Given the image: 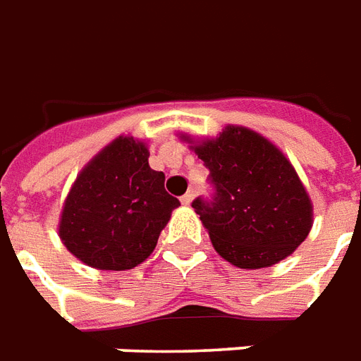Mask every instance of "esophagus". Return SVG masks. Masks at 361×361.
<instances>
[{
  "label": "esophagus",
  "instance_id": "1",
  "mask_svg": "<svg viewBox=\"0 0 361 361\" xmlns=\"http://www.w3.org/2000/svg\"><path fill=\"white\" fill-rule=\"evenodd\" d=\"M181 200V204H183V206H191V202L192 200H195V189H191V191H187L185 195H183V197L180 198Z\"/></svg>",
  "mask_w": 361,
  "mask_h": 361
}]
</instances>
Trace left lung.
I'll use <instances>...</instances> for the list:
<instances>
[{"label": "left lung", "mask_w": 361, "mask_h": 361, "mask_svg": "<svg viewBox=\"0 0 361 361\" xmlns=\"http://www.w3.org/2000/svg\"><path fill=\"white\" fill-rule=\"evenodd\" d=\"M180 138L209 170L214 200L197 198L192 208L226 262L269 268L302 245L313 226V202L274 142L241 125H226L215 138Z\"/></svg>", "instance_id": "obj_1"}]
</instances>
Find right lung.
<instances>
[{
    "instance_id": "obj_1",
    "label": "right lung",
    "mask_w": 361,
    "mask_h": 361,
    "mask_svg": "<svg viewBox=\"0 0 361 361\" xmlns=\"http://www.w3.org/2000/svg\"><path fill=\"white\" fill-rule=\"evenodd\" d=\"M147 157V142L121 135L93 155L71 185L58 234L86 266L125 271L142 264L180 206Z\"/></svg>"
}]
</instances>
